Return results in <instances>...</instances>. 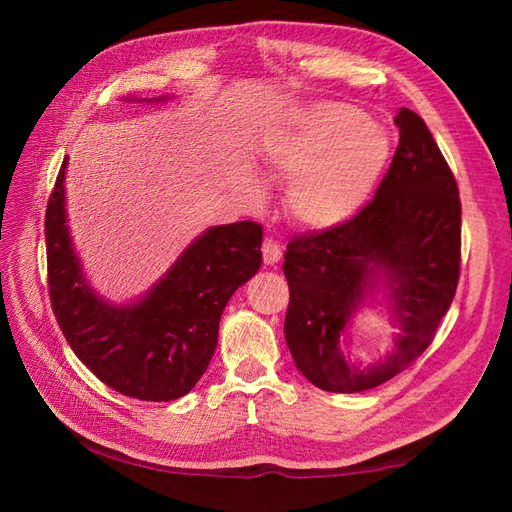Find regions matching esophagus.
Listing matches in <instances>:
<instances>
[{"label": "esophagus", "instance_id": "esophagus-1", "mask_svg": "<svg viewBox=\"0 0 512 512\" xmlns=\"http://www.w3.org/2000/svg\"><path fill=\"white\" fill-rule=\"evenodd\" d=\"M262 255H264V264L275 266L281 259V246L275 242V239H264Z\"/></svg>", "mask_w": 512, "mask_h": 512}]
</instances>
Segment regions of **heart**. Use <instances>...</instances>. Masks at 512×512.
<instances>
[{"label":"heart","mask_w":512,"mask_h":512,"mask_svg":"<svg viewBox=\"0 0 512 512\" xmlns=\"http://www.w3.org/2000/svg\"><path fill=\"white\" fill-rule=\"evenodd\" d=\"M389 156L387 136L352 105L319 103L301 112L266 145V176L290 180L286 206L310 231H328L350 220L372 193ZM244 198L262 202L259 184Z\"/></svg>","instance_id":"heart-1"}]
</instances>
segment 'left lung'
I'll return each instance as SVG.
<instances>
[{
	"label": "left lung",
	"mask_w": 512,
	"mask_h": 512,
	"mask_svg": "<svg viewBox=\"0 0 512 512\" xmlns=\"http://www.w3.org/2000/svg\"><path fill=\"white\" fill-rule=\"evenodd\" d=\"M400 140L374 200L345 224L286 248L284 321L299 372L319 389L354 394L383 385L427 350L460 279L458 184L422 118L402 107ZM380 291L401 332L395 350L361 368L345 359L353 314Z\"/></svg>",
	"instance_id": "1"
}]
</instances>
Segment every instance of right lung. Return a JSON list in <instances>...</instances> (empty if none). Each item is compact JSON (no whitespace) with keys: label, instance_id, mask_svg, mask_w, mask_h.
Returning <instances> with one entry per match:
<instances>
[{"label":"right lung","instance_id":"1","mask_svg":"<svg viewBox=\"0 0 512 512\" xmlns=\"http://www.w3.org/2000/svg\"><path fill=\"white\" fill-rule=\"evenodd\" d=\"M65 167L68 158L46 209L50 301L65 341L118 394L151 402L178 400L211 363L228 299L262 266V226L246 220L206 228L147 295L116 306L92 290L74 250L65 211Z\"/></svg>","mask_w":512,"mask_h":512}]
</instances>
